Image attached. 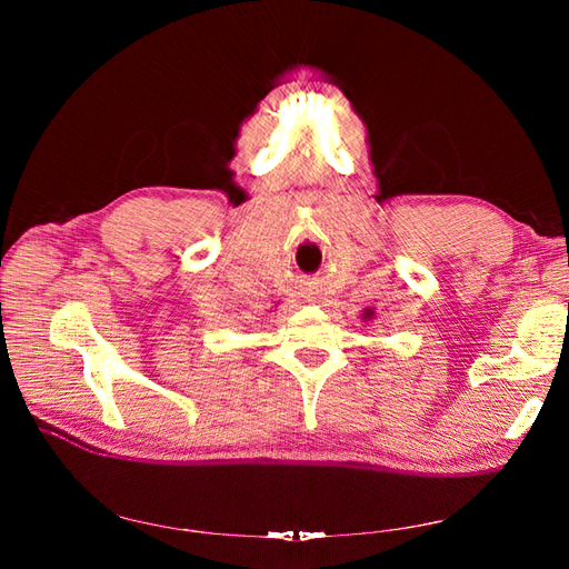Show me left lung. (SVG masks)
<instances>
[{
    "instance_id": "8db88e82",
    "label": "left lung",
    "mask_w": 569,
    "mask_h": 569,
    "mask_svg": "<svg viewBox=\"0 0 569 569\" xmlns=\"http://www.w3.org/2000/svg\"><path fill=\"white\" fill-rule=\"evenodd\" d=\"M372 316H375V311H370V308H368V311H366V316H363V318H366V320H370Z\"/></svg>"
}]
</instances>
